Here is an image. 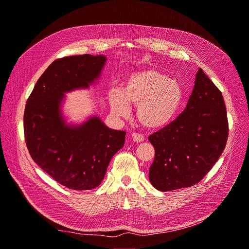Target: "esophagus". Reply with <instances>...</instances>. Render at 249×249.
<instances>
[{
    "label": "esophagus",
    "mask_w": 249,
    "mask_h": 249,
    "mask_svg": "<svg viewBox=\"0 0 249 249\" xmlns=\"http://www.w3.org/2000/svg\"><path fill=\"white\" fill-rule=\"evenodd\" d=\"M131 138H132V140H133V142H135V143H141V142H143V141H144V139H145L142 135H140V134H136V133L132 134Z\"/></svg>",
    "instance_id": "34e87169"
}]
</instances>
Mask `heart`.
Here are the masks:
<instances>
[{"mask_svg":"<svg viewBox=\"0 0 249 249\" xmlns=\"http://www.w3.org/2000/svg\"><path fill=\"white\" fill-rule=\"evenodd\" d=\"M108 101L112 113L118 117L129 115V105L136 106L139 123L147 129L158 130L175 119L184 101V90L168 75L147 68L128 74L120 90L109 92Z\"/></svg>","mask_w":249,"mask_h":249,"instance_id":"1","label":"heart"}]
</instances>
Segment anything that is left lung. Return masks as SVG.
<instances>
[{
	"mask_svg": "<svg viewBox=\"0 0 249 249\" xmlns=\"http://www.w3.org/2000/svg\"><path fill=\"white\" fill-rule=\"evenodd\" d=\"M228 137L221 92L201 68L185 110L168 126L149 136L155 157L149 180L160 191L193 186L212 168Z\"/></svg>",
	"mask_w": 249,
	"mask_h": 249,
	"instance_id": "8db88e82",
	"label": "left lung"
}]
</instances>
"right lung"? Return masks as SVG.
Masks as SVG:
<instances>
[{"mask_svg":"<svg viewBox=\"0 0 249 249\" xmlns=\"http://www.w3.org/2000/svg\"><path fill=\"white\" fill-rule=\"evenodd\" d=\"M106 62L104 55L90 54L54 61L26 104L24 133L31 157L70 189L99 186L112 157L124 146L125 131L107 127L96 115L73 123L63 112L65 94L98 84Z\"/></svg>","mask_w":249,"mask_h":249,"instance_id":"add662e5","label":"right lung"}]
</instances>
